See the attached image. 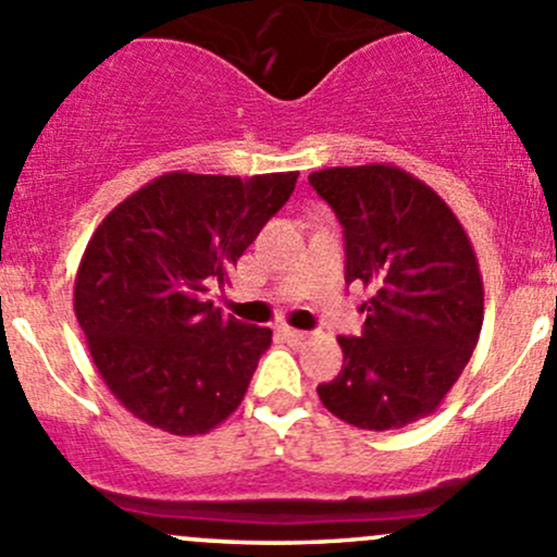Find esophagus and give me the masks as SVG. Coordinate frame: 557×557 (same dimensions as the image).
Returning <instances> with one entry per match:
<instances>
[{
    "instance_id": "esophagus-1",
    "label": "esophagus",
    "mask_w": 557,
    "mask_h": 557,
    "mask_svg": "<svg viewBox=\"0 0 557 557\" xmlns=\"http://www.w3.org/2000/svg\"><path fill=\"white\" fill-rule=\"evenodd\" d=\"M280 334H283L288 342H305L307 339V331L290 329V325H283V329H280Z\"/></svg>"
}]
</instances>
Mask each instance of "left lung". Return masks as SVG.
Masks as SVG:
<instances>
[{"label": "left lung", "mask_w": 557, "mask_h": 557, "mask_svg": "<svg viewBox=\"0 0 557 557\" xmlns=\"http://www.w3.org/2000/svg\"><path fill=\"white\" fill-rule=\"evenodd\" d=\"M310 185L345 228V283L372 294L361 336H339L345 361L320 401L367 431L429 418L480 339L474 247L445 199L398 166H331Z\"/></svg>", "instance_id": "1"}]
</instances>
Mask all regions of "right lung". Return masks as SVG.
Returning <instances> with one entry per match:
<instances>
[{"instance_id":"1","label":"right lung","mask_w":557,"mask_h":557,"mask_svg":"<svg viewBox=\"0 0 557 557\" xmlns=\"http://www.w3.org/2000/svg\"><path fill=\"white\" fill-rule=\"evenodd\" d=\"M299 172H170L99 223L75 277V314L112 396L174 436L207 434L243 404L272 331L207 299L290 199Z\"/></svg>"}]
</instances>
